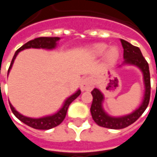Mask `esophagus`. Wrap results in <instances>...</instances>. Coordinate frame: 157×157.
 <instances>
[{"label": "esophagus", "instance_id": "1", "mask_svg": "<svg viewBox=\"0 0 157 157\" xmlns=\"http://www.w3.org/2000/svg\"><path fill=\"white\" fill-rule=\"evenodd\" d=\"M94 87V83L91 77H86V78L83 79L81 84V88L82 91H92Z\"/></svg>", "mask_w": 157, "mask_h": 157}]
</instances>
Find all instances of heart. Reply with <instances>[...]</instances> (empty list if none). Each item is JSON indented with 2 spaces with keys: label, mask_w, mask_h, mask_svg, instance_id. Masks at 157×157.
I'll return each mask as SVG.
<instances>
[{
  "label": "heart",
  "mask_w": 157,
  "mask_h": 157,
  "mask_svg": "<svg viewBox=\"0 0 157 157\" xmlns=\"http://www.w3.org/2000/svg\"><path fill=\"white\" fill-rule=\"evenodd\" d=\"M107 48H108V45L105 44H98L92 47V51L95 55H102L105 52V55H104L105 61L109 64H113L118 59L119 51L118 48L116 47H110L106 51L105 49Z\"/></svg>",
  "instance_id": "1"
}]
</instances>
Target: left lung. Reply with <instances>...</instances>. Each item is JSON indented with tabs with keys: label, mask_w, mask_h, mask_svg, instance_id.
Here are the masks:
<instances>
[{
	"label": "left lung",
	"mask_w": 157,
	"mask_h": 157,
	"mask_svg": "<svg viewBox=\"0 0 157 157\" xmlns=\"http://www.w3.org/2000/svg\"><path fill=\"white\" fill-rule=\"evenodd\" d=\"M121 44L124 48V61L123 65H136L140 69L143 73L144 82H145V92L144 99L140 108L135 110L130 114L123 116V117H111L108 115L102 109V101H103V95L98 89L94 88L92 91V103L91 106V113L92 118L97 124L104 128H113V129H120L128 127L133 123H135L138 119L142 113L145 112L146 108L148 107L151 97V76H150V71H149V65L145 60L144 56L142 55L140 49L129 44L128 42L124 39H120ZM120 66V65H119Z\"/></svg>",
	"instance_id": "8db88e82"
}]
</instances>
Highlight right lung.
Masks as SVG:
<instances>
[{
	"mask_svg": "<svg viewBox=\"0 0 157 157\" xmlns=\"http://www.w3.org/2000/svg\"><path fill=\"white\" fill-rule=\"evenodd\" d=\"M59 40V38L58 37H40V38H37L34 39L33 40H30L28 43H26L25 44H23L19 48L17 51H16L15 55L12 58V60L11 62V65L9 66L8 72L7 74H9L10 70L12 69V66L13 65L14 59L17 57V55H18V53L20 51H22L23 49L26 48H46V49H52V48H55V46L57 44L56 42ZM81 94V90H78L77 92L74 93L73 95H71L70 98L66 99L65 101V103L62 107L61 109L59 110L58 112L50 116H46V117H43V118H29V117H26L23 116L21 113H19L17 110H16L13 106L9 102L10 104V108L12 109L13 114L18 118L20 121H22V123H24L25 124L29 125L30 127H32L36 129H49V128H54L58 126L59 124H60L63 120L65 119L66 113L68 110V108L70 104L74 100H75L79 95Z\"/></svg>",
	"mask_w": 157,
	"mask_h": 157,
	"instance_id": "1",
	"label": "right lung"
}]
</instances>
